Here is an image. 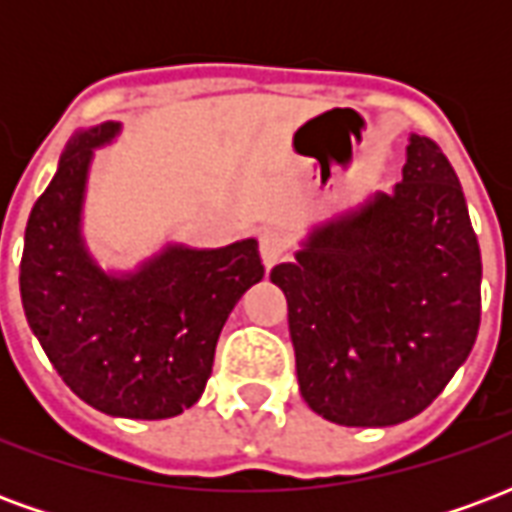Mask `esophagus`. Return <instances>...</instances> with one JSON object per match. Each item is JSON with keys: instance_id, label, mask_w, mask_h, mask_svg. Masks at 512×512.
Segmentation results:
<instances>
[{"instance_id": "34e87169", "label": "esophagus", "mask_w": 512, "mask_h": 512, "mask_svg": "<svg viewBox=\"0 0 512 512\" xmlns=\"http://www.w3.org/2000/svg\"><path fill=\"white\" fill-rule=\"evenodd\" d=\"M288 252V241H285V235L274 230V227H268L260 233V257H263V266L274 268L285 257Z\"/></svg>"}]
</instances>
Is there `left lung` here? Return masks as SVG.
Returning <instances> with one entry per match:
<instances>
[{
    "instance_id": "left-lung-1",
    "label": "left lung",
    "mask_w": 512,
    "mask_h": 512,
    "mask_svg": "<svg viewBox=\"0 0 512 512\" xmlns=\"http://www.w3.org/2000/svg\"><path fill=\"white\" fill-rule=\"evenodd\" d=\"M483 260L455 169L411 134L392 191L312 224L271 282L304 403L345 428L417 417L472 354Z\"/></svg>"
}]
</instances>
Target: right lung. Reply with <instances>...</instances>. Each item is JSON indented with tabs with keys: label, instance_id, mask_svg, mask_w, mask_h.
<instances>
[{
	"label": "right lung",
	"instance_id": "obj_1",
	"mask_svg": "<svg viewBox=\"0 0 512 512\" xmlns=\"http://www.w3.org/2000/svg\"><path fill=\"white\" fill-rule=\"evenodd\" d=\"M120 123L79 128L29 213L21 304L62 381L109 417L167 419L205 392L216 340L263 279L255 238L219 249L167 241L134 268L104 266L84 238L95 150Z\"/></svg>",
	"mask_w": 512,
	"mask_h": 512
}]
</instances>
